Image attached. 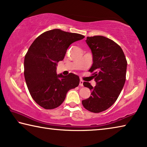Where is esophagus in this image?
<instances>
[{
    "mask_svg": "<svg viewBox=\"0 0 147 147\" xmlns=\"http://www.w3.org/2000/svg\"><path fill=\"white\" fill-rule=\"evenodd\" d=\"M79 85H80L81 86H83V81L81 80V79L80 81H79Z\"/></svg>",
    "mask_w": 147,
    "mask_h": 147,
    "instance_id": "34e87169",
    "label": "esophagus"
}]
</instances>
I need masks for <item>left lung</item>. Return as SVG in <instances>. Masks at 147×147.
<instances>
[{"instance_id": "obj_1", "label": "left lung", "mask_w": 147, "mask_h": 147, "mask_svg": "<svg viewBox=\"0 0 147 147\" xmlns=\"http://www.w3.org/2000/svg\"><path fill=\"white\" fill-rule=\"evenodd\" d=\"M86 42L92 51L93 64L89 69L96 85H83L91 90L90 96L82 101L86 109L100 113L116 102L126 81L127 61L122 48L114 41L103 36L87 37Z\"/></svg>"}]
</instances>
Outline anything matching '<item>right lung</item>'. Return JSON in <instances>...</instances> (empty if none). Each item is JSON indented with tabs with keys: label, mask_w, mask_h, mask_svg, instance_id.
I'll use <instances>...</instances> for the list:
<instances>
[{
	"label": "right lung",
	"mask_w": 147,
	"mask_h": 147,
	"mask_svg": "<svg viewBox=\"0 0 147 147\" xmlns=\"http://www.w3.org/2000/svg\"><path fill=\"white\" fill-rule=\"evenodd\" d=\"M83 35L53 29L40 34L28 49L24 60V76L33 100L45 109L61 105L68 90L79 84V76L57 74V62L64 59L72 43Z\"/></svg>",
	"instance_id": "1"
}]
</instances>
